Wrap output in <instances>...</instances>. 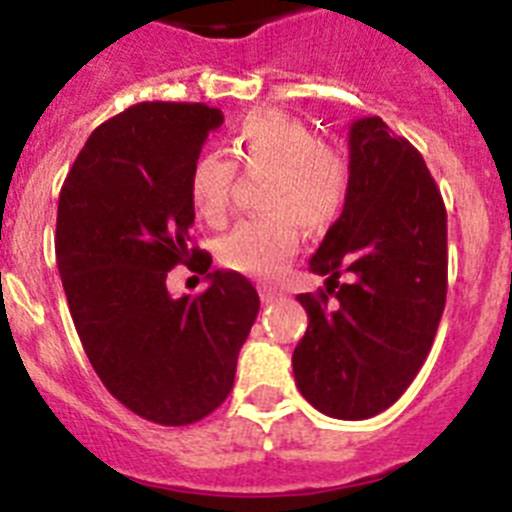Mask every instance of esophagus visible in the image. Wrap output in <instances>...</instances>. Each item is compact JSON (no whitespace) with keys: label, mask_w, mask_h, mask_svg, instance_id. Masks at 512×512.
Wrapping results in <instances>:
<instances>
[{"label":"esophagus","mask_w":512,"mask_h":512,"mask_svg":"<svg viewBox=\"0 0 512 512\" xmlns=\"http://www.w3.org/2000/svg\"><path fill=\"white\" fill-rule=\"evenodd\" d=\"M259 295H261V302H266V305H269V302H277L279 297H282V292H279V289H274V287H259Z\"/></svg>","instance_id":"esophagus-1"}]
</instances>
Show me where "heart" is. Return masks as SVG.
Segmentation results:
<instances>
[{"label":"heart","instance_id":"obj_1","mask_svg":"<svg viewBox=\"0 0 512 512\" xmlns=\"http://www.w3.org/2000/svg\"><path fill=\"white\" fill-rule=\"evenodd\" d=\"M235 160L251 176H269V215L235 225L220 241L228 269L271 279L300 248V223L325 230L338 220L351 189L346 153L318 138L297 117L282 112L251 115L230 135ZM238 165L220 151L202 153L189 171V200L207 223H223L230 210Z\"/></svg>","mask_w":512,"mask_h":512}]
</instances>
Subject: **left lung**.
I'll list each match as a JSON object with an SVG mask.
<instances>
[{
	"label": "left lung",
	"mask_w": 512,
	"mask_h": 512,
	"mask_svg": "<svg viewBox=\"0 0 512 512\" xmlns=\"http://www.w3.org/2000/svg\"><path fill=\"white\" fill-rule=\"evenodd\" d=\"M348 151L346 207L310 259L328 287L297 295L310 323L292 369L312 408L364 420L400 400L431 351L449 251L443 197L410 140L382 117H361ZM341 273H354L355 282L338 285Z\"/></svg>",
	"instance_id": "1"
}]
</instances>
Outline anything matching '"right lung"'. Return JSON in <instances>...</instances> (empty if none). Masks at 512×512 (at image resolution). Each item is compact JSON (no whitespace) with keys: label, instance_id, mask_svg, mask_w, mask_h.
Instances as JSON below:
<instances>
[{"label":"right lung","instance_id":"obj_1","mask_svg":"<svg viewBox=\"0 0 512 512\" xmlns=\"http://www.w3.org/2000/svg\"><path fill=\"white\" fill-rule=\"evenodd\" d=\"M223 112L200 102H140L102 122L71 166L56 220V261L81 346L128 410L189 425L233 390L235 361L259 315L238 271H212L192 246L189 171ZM176 263L211 287L174 301Z\"/></svg>","mask_w":512,"mask_h":512}]
</instances>
